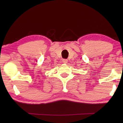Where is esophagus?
I'll return each instance as SVG.
<instances>
[{
    "label": "esophagus",
    "mask_w": 123,
    "mask_h": 123,
    "mask_svg": "<svg viewBox=\"0 0 123 123\" xmlns=\"http://www.w3.org/2000/svg\"><path fill=\"white\" fill-rule=\"evenodd\" d=\"M62 62H63V63L64 64H66V63H67L68 60L67 59H63V60H62Z\"/></svg>",
    "instance_id": "1"
}]
</instances>
